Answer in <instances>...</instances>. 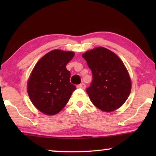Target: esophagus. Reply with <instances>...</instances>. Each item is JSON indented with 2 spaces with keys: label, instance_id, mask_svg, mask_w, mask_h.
Masks as SVG:
<instances>
[{
  "label": "esophagus",
  "instance_id": "esophagus-1",
  "mask_svg": "<svg viewBox=\"0 0 156 156\" xmlns=\"http://www.w3.org/2000/svg\"><path fill=\"white\" fill-rule=\"evenodd\" d=\"M77 88L79 89H84L86 88V85H85L84 83H82V84L77 85Z\"/></svg>",
  "mask_w": 156,
  "mask_h": 156
}]
</instances>
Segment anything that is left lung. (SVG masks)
<instances>
[{
    "mask_svg": "<svg viewBox=\"0 0 156 156\" xmlns=\"http://www.w3.org/2000/svg\"><path fill=\"white\" fill-rule=\"evenodd\" d=\"M82 57L92 73V82L87 93L94 105L106 112L122 106L131 93V82L121 59L102 47L87 51Z\"/></svg>",
    "mask_w": 156,
    "mask_h": 156,
    "instance_id": "1",
    "label": "left lung"
}]
</instances>
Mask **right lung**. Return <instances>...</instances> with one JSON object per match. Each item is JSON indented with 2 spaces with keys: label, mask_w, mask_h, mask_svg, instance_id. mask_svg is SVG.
<instances>
[{
  "label": "right lung",
  "mask_w": 156,
  "mask_h": 156,
  "mask_svg": "<svg viewBox=\"0 0 156 156\" xmlns=\"http://www.w3.org/2000/svg\"><path fill=\"white\" fill-rule=\"evenodd\" d=\"M74 52L54 50L36 64L27 82V93L33 105L47 115H55L65 107L76 87L69 82L66 68Z\"/></svg>",
  "instance_id": "add662e5"
}]
</instances>
